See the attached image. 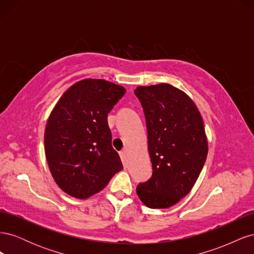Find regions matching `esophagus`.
<instances>
[{
	"instance_id": "esophagus-1",
	"label": "esophagus",
	"mask_w": 254,
	"mask_h": 254,
	"mask_svg": "<svg viewBox=\"0 0 254 254\" xmlns=\"http://www.w3.org/2000/svg\"><path fill=\"white\" fill-rule=\"evenodd\" d=\"M120 157L122 159L123 164H124V167H126V151L125 150H122L120 152Z\"/></svg>"
}]
</instances>
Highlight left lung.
Returning a JSON list of instances; mask_svg holds the SVG:
<instances>
[{
    "label": "left lung",
    "mask_w": 254,
    "mask_h": 254,
    "mask_svg": "<svg viewBox=\"0 0 254 254\" xmlns=\"http://www.w3.org/2000/svg\"><path fill=\"white\" fill-rule=\"evenodd\" d=\"M145 115L152 175L137 184L141 201L166 209L186 197L207 156L203 121L193 101L171 84L134 90Z\"/></svg>",
    "instance_id": "1"
}]
</instances>
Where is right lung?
Segmentation results:
<instances>
[{"label": "right lung", "instance_id": "1", "mask_svg": "<svg viewBox=\"0 0 254 254\" xmlns=\"http://www.w3.org/2000/svg\"><path fill=\"white\" fill-rule=\"evenodd\" d=\"M125 92L104 79H83L53 109L44 133L45 156L54 180L70 196L94 195L122 171L107 118Z\"/></svg>", "mask_w": 254, "mask_h": 254}]
</instances>
